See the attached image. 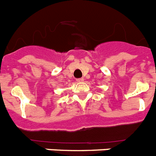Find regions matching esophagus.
<instances>
[{"label": "esophagus", "mask_w": 156, "mask_h": 156, "mask_svg": "<svg viewBox=\"0 0 156 156\" xmlns=\"http://www.w3.org/2000/svg\"><path fill=\"white\" fill-rule=\"evenodd\" d=\"M76 81L78 83H82V82H83V78H79V79H76Z\"/></svg>", "instance_id": "esophagus-1"}]
</instances>
